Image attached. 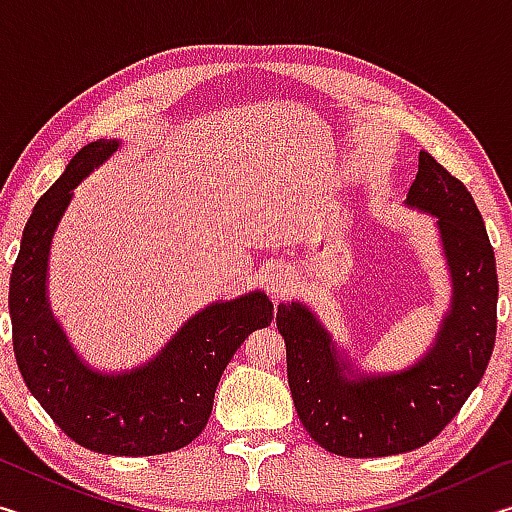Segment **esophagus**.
Listing matches in <instances>:
<instances>
[{"label": "esophagus", "mask_w": 512, "mask_h": 512, "mask_svg": "<svg viewBox=\"0 0 512 512\" xmlns=\"http://www.w3.org/2000/svg\"><path fill=\"white\" fill-rule=\"evenodd\" d=\"M268 289H271L275 298H282L284 293H287V277H284L282 273H277L275 277H271V282H268Z\"/></svg>", "instance_id": "34e87169"}]
</instances>
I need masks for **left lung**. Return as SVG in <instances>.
<instances>
[{"instance_id": "8db88e82", "label": "left lung", "mask_w": 512, "mask_h": 512, "mask_svg": "<svg viewBox=\"0 0 512 512\" xmlns=\"http://www.w3.org/2000/svg\"><path fill=\"white\" fill-rule=\"evenodd\" d=\"M406 203L438 216L454 282L452 311L420 363L397 375L348 379V361L314 314L300 302L277 307L298 418L320 447L339 456L377 458L427 445L461 411L495 348V250L472 194L422 151Z\"/></svg>"}]
</instances>
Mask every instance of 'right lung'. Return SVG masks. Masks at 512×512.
<instances>
[{
	"mask_svg": "<svg viewBox=\"0 0 512 512\" xmlns=\"http://www.w3.org/2000/svg\"><path fill=\"white\" fill-rule=\"evenodd\" d=\"M117 146H83L33 207L8 289L13 352L31 395L74 443L110 456H155L189 445L205 429L225 366L250 332L271 325L273 302L262 291L214 302L133 372L101 375L85 366L51 316L47 257L72 189Z\"/></svg>",
	"mask_w": 512,
	"mask_h": 512,
	"instance_id": "add662e5",
	"label": "right lung"
}]
</instances>
